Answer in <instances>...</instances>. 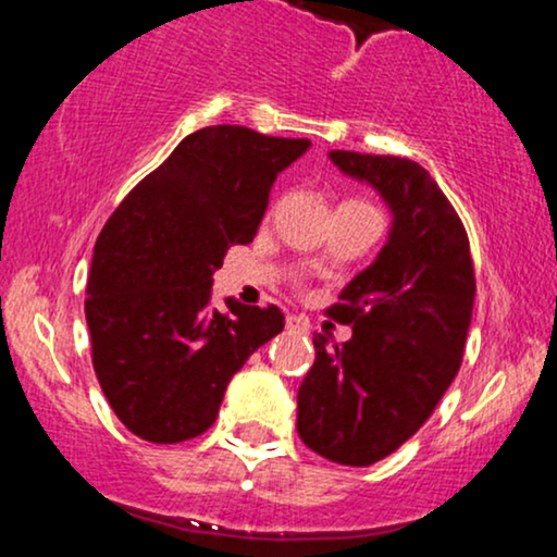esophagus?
I'll use <instances>...</instances> for the list:
<instances>
[{
    "label": "esophagus",
    "instance_id": "esophagus-1",
    "mask_svg": "<svg viewBox=\"0 0 557 557\" xmlns=\"http://www.w3.org/2000/svg\"><path fill=\"white\" fill-rule=\"evenodd\" d=\"M285 324H287V330L290 332H296V335H304V332H309V319L306 317H300V314H287V319H285Z\"/></svg>",
    "mask_w": 557,
    "mask_h": 557
}]
</instances>
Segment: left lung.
Segmentation results:
<instances>
[{
  "instance_id": "left-lung-1",
  "label": "left lung",
  "mask_w": 557,
  "mask_h": 557,
  "mask_svg": "<svg viewBox=\"0 0 557 557\" xmlns=\"http://www.w3.org/2000/svg\"><path fill=\"white\" fill-rule=\"evenodd\" d=\"M330 162L372 185L393 225L330 309L354 327L350 341L314 335V367L298 387V434L327 461L372 466L419 432L456 380L474 264L456 209L421 164L359 151H330Z\"/></svg>"
}]
</instances>
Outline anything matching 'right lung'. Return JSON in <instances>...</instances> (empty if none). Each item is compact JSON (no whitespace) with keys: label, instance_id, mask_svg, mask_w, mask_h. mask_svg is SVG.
Here are the masks:
<instances>
[{"label":"right lung","instance_id":"1","mask_svg":"<svg viewBox=\"0 0 557 557\" xmlns=\"http://www.w3.org/2000/svg\"><path fill=\"white\" fill-rule=\"evenodd\" d=\"M311 140L212 125L185 136L123 198L96 238L86 287L94 372L117 419L149 443L198 437L253 350L285 327L277 306L227 298L212 283L230 246L257 235L277 175Z\"/></svg>","mask_w":557,"mask_h":557}]
</instances>
